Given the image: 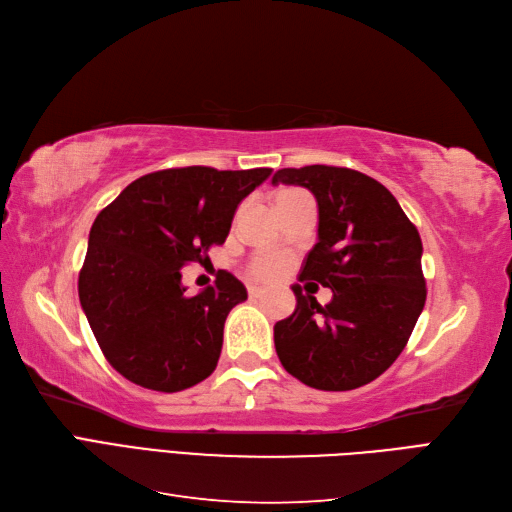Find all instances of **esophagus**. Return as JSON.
I'll return each instance as SVG.
<instances>
[{
	"label": "esophagus",
	"mask_w": 512,
	"mask_h": 512,
	"mask_svg": "<svg viewBox=\"0 0 512 512\" xmlns=\"http://www.w3.org/2000/svg\"><path fill=\"white\" fill-rule=\"evenodd\" d=\"M247 292H250V297H252V299H258V297H262V294H265V288H260V286H250V288H247Z\"/></svg>",
	"instance_id": "34e87169"
}]
</instances>
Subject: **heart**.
<instances>
[{
	"label": "heart",
	"instance_id": "1",
	"mask_svg": "<svg viewBox=\"0 0 512 512\" xmlns=\"http://www.w3.org/2000/svg\"><path fill=\"white\" fill-rule=\"evenodd\" d=\"M284 271H286V258L275 256V254H258L250 262V273L258 277V280H273V277L282 275Z\"/></svg>",
	"mask_w": 512,
	"mask_h": 512
}]
</instances>
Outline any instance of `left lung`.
I'll use <instances>...</instances> for the list:
<instances>
[{"label": "left lung", "mask_w": 512, "mask_h": 512, "mask_svg": "<svg viewBox=\"0 0 512 512\" xmlns=\"http://www.w3.org/2000/svg\"><path fill=\"white\" fill-rule=\"evenodd\" d=\"M280 183L316 196L318 243L299 280L331 288L333 299L320 305L292 286L297 309L273 327L277 356L312 389H359L395 363L423 312L421 235L397 198L359 170L282 168L273 175Z\"/></svg>", "instance_id": "8db88e82"}]
</instances>
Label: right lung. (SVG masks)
<instances>
[{
  "mask_svg": "<svg viewBox=\"0 0 512 512\" xmlns=\"http://www.w3.org/2000/svg\"><path fill=\"white\" fill-rule=\"evenodd\" d=\"M271 168H166L132 181L89 232L81 307L106 361L151 391L177 393L218 365L224 322L247 299L228 271L188 297L181 269L222 245L241 200Z\"/></svg>",
  "mask_w": 512,
  "mask_h": 512,
  "instance_id": "right-lung-1",
  "label": "right lung"
}]
</instances>
